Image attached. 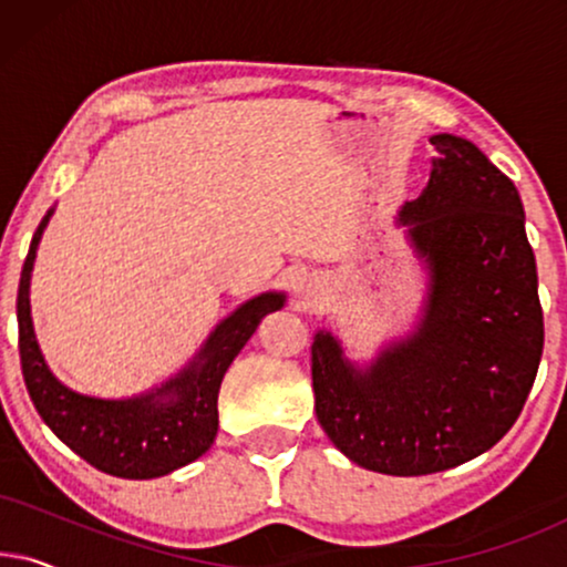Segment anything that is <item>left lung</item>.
<instances>
[{"mask_svg":"<svg viewBox=\"0 0 567 567\" xmlns=\"http://www.w3.org/2000/svg\"><path fill=\"white\" fill-rule=\"evenodd\" d=\"M431 181L400 212L431 268L423 322L369 369L312 343L315 413L348 460L398 477L475 460L516 423L545 322L516 185L467 138L431 136Z\"/></svg>","mask_w":567,"mask_h":567,"instance_id":"8db88e82","label":"left lung"}]
</instances>
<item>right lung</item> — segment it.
Segmentation results:
<instances>
[{
    "label": "right lung",
    "instance_id": "add662e5",
    "mask_svg": "<svg viewBox=\"0 0 567 567\" xmlns=\"http://www.w3.org/2000/svg\"><path fill=\"white\" fill-rule=\"evenodd\" d=\"M51 212L38 224L18 289L20 367L28 394L43 423L92 467L113 477L150 480L198 460L219 429L221 379L268 312L284 307V293H260L212 332L198 359L159 390L131 400L76 394L45 367L30 320V270Z\"/></svg>",
    "mask_w": 567,
    "mask_h": 567
}]
</instances>
